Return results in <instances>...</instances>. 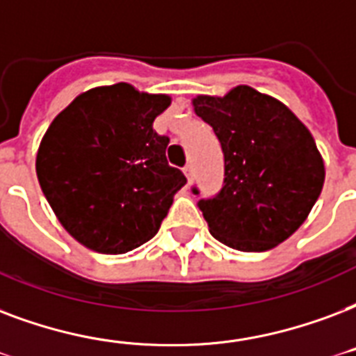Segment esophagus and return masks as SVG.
I'll use <instances>...</instances> for the list:
<instances>
[{
	"label": "esophagus",
	"mask_w": 356,
	"mask_h": 356,
	"mask_svg": "<svg viewBox=\"0 0 356 356\" xmlns=\"http://www.w3.org/2000/svg\"><path fill=\"white\" fill-rule=\"evenodd\" d=\"M184 175H186V179H188V183H192V179H194V172H192V166H190V164H186V166H184Z\"/></svg>",
	"instance_id": "esophagus-1"
}]
</instances>
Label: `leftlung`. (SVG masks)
Segmentation results:
<instances>
[{"instance_id":"8db88e82","label":"left lung","mask_w":356,"mask_h":356,"mask_svg":"<svg viewBox=\"0 0 356 356\" xmlns=\"http://www.w3.org/2000/svg\"><path fill=\"white\" fill-rule=\"evenodd\" d=\"M192 106L224 153V186L197 203L211 235L243 252L284 243L308 218L325 183L310 130L280 100L250 86L224 97L197 95Z\"/></svg>"}]
</instances>
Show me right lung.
<instances>
[{
  "mask_svg": "<svg viewBox=\"0 0 356 356\" xmlns=\"http://www.w3.org/2000/svg\"><path fill=\"white\" fill-rule=\"evenodd\" d=\"M168 95L130 83L78 95L51 121L37 151V177L61 226L99 254H127L156 235L186 184L153 130Z\"/></svg>",
  "mask_w": 356,
  "mask_h": 356,
  "instance_id": "1",
  "label": "right lung"
}]
</instances>
